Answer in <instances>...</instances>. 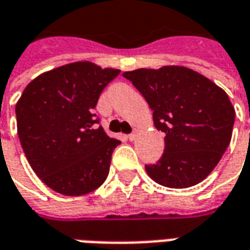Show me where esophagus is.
<instances>
[{
	"instance_id": "obj_1",
	"label": "esophagus",
	"mask_w": 250,
	"mask_h": 250,
	"mask_svg": "<svg viewBox=\"0 0 250 250\" xmlns=\"http://www.w3.org/2000/svg\"><path fill=\"white\" fill-rule=\"evenodd\" d=\"M136 135H138V130H136V128H135V130L132 131L130 135H128V139H130V141H135Z\"/></svg>"
}]
</instances>
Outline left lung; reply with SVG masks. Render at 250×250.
Wrapping results in <instances>:
<instances>
[{"label": "left lung", "instance_id": "8db88e82", "mask_svg": "<svg viewBox=\"0 0 250 250\" xmlns=\"http://www.w3.org/2000/svg\"><path fill=\"white\" fill-rule=\"evenodd\" d=\"M123 76L146 99L154 125L166 135L161 159L145 166L150 178L171 188L204 181L231 139L236 112L225 91L186 66L142 68Z\"/></svg>", "mask_w": 250, "mask_h": 250}]
</instances>
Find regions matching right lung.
I'll list each match as a JSON object with an SVG mask.
<instances>
[{
	"label": "right lung",
	"mask_w": 250,
	"mask_h": 250,
	"mask_svg": "<svg viewBox=\"0 0 250 250\" xmlns=\"http://www.w3.org/2000/svg\"><path fill=\"white\" fill-rule=\"evenodd\" d=\"M119 69L77 62L45 72L26 85L16 105L25 157L44 184L62 195L102 186L115 147L93 114L99 96Z\"/></svg>",
	"instance_id": "right-lung-1"
}]
</instances>
